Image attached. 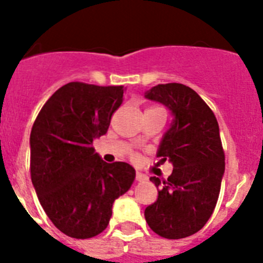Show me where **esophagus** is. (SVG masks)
<instances>
[{
    "mask_svg": "<svg viewBox=\"0 0 263 263\" xmlns=\"http://www.w3.org/2000/svg\"><path fill=\"white\" fill-rule=\"evenodd\" d=\"M136 180H137V182H145V180H147V176H146L145 174H142V173H137L136 174Z\"/></svg>",
    "mask_w": 263,
    "mask_h": 263,
    "instance_id": "34e87169",
    "label": "esophagus"
}]
</instances>
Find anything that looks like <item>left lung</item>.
Returning a JSON list of instances; mask_svg holds the SVG:
<instances>
[{"label":"left lung","mask_w":263,"mask_h":263,"mask_svg":"<svg viewBox=\"0 0 263 263\" xmlns=\"http://www.w3.org/2000/svg\"><path fill=\"white\" fill-rule=\"evenodd\" d=\"M145 97L174 116L157 153L160 162L173 163V174L166 180L150 178L158 199L145 210V218L160 237L179 240L200 231L217 203L225 171L220 130L210 106L187 85L158 84Z\"/></svg>","instance_id":"8db88e82"}]
</instances>
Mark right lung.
Listing matches in <instances>:
<instances>
[{"instance_id":"obj_1","label":"right lung","mask_w":263,"mask_h":263,"mask_svg":"<svg viewBox=\"0 0 263 263\" xmlns=\"http://www.w3.org/2000/svg\"><path fill=\"white\" fill-rule=\"evenodd\" d=\"M122 97V85L72 81L47 100L32 125V185L52 224L72 238L105 231L113 203L136 178L129 163H106L92 146L108 132Z\"/></svg>"}]
</instances>
